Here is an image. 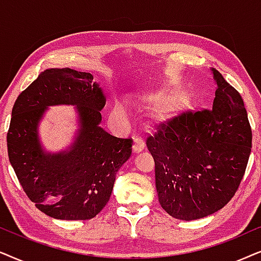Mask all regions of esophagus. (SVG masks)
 Masks as SVG:
<instances>
[{"instance_id":"esophagus-1","label":"esophagus","mask_w":261,"mask_h":261,"mask_svg":"<svg viewBox=\"0 0 261 261\" xmlns=\"http://www.w3.org/2000/svg\"><path fill=\"white\" fill-rule=\"evenodd\" d=\"M145 148V142L140 136L134 137V151H141Z\"/></svg>"}]
</instances>
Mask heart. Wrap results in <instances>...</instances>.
<instances>
[{
    "label": "heart",
    "mask_w": 261,
    "mask_h": 261,
    "mask_svg": "<svg viewBox=\"0 0 261 261\" xmlns=\"http://www.w3.org/2000/svg\"><path fill=\"white\" fill-rule=\"evenodd\" d=\"M113 113H114V116H116V117H120V118L128 117V112H127L126 107L123 106V105H117L116 107H114Z\"/></svg>",
    "instance_id": "obj_1"
}]
</instances>
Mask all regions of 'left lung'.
<instances>
[{
	"mask_svg": "<svg viewBox=\"0 0 261 261\" xmlns=\"http://www.w3.org/2000/svg\"><path fill=\"white\" fill-rule=\"evenodd\" d=\"M213 72L214 106L166 116L145 141L155 161L160 204L178 220H198L227 205L251 155L244 99L220 72Z\"/></svg>",
	"mask_w": 261,
	"mask_h": 261,
	"instance_id": "1",
	"label": "left lung"
}]
</instances>
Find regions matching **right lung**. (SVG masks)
<instances>
[{"label": "right lung", "instance_id": "1", "mask_svg": "<svg viewBox=\"0 0 261 261\" xmlns=\"http://www.w3.org/2000/svg\"><path fill=\"white\" fill-rule=\"evenodd\" d=\"M76 105L80 129L68 152L46 155L37 142V121L51 105ZM106 103L93 75L47 69L20 93L7 134L8 158L23 192L41 213L57 220H90L112 193L116 174L133 152V138L99 126Z\"/></svg>", "mask_w": 261, "mask_h": 261}]
</instances>
